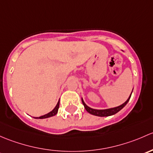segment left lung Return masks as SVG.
I'll list each match as a JSON object with an SVG mask.
<instances>
[{"instance_id": "8db88e82", "label": "left lung", "mask_w": 153, "mask_h": 153, "mask_svg": "<svg viewBox=\"0 0 153 153\" xmlns=\"http://www.w3.org/2000/svg\"><path fill=\"white\" fill-rule=\"evenodd\" d=\"M133 92V91H132ZM132 94V93H131ZM131 94L130 95L129 98L127 99V101H126L124 103L122 104V105H119V106L116 107V108H108V109H103V110H98V109H94V108H91L90 107H88L85 103L84 100H82V102L83 105H84L85 108L87 111L88 113H91V114L94 115V116H101V117H104V116H112V115H114L116 113H117L118 112L120 111L122 108L125 106L127 104V102H129L130 100V97H131Z\"/></svg>"}]
</instances>
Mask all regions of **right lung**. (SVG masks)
Masks as SVG:
<instances>
[{"instance_id": "1", "label": "right lung", "mask_w": 153, "mask_h": 153, "mask_svg": "<svg viewBox=\"0 0 153 153\" xmlns=\"http://www.w3.org/2000/svg\"><path fill=\"white\" fill-rule=\"evenodd\" d=\"M59 102H57V104H56V106H55V108H53V109L51 112L48 113L47 114L43 115V116H39V117H33V118H34V119H46V118H49V117H51V116H55V115L57 113L58 109H59Z\"/></svg>"}]
</instances>
